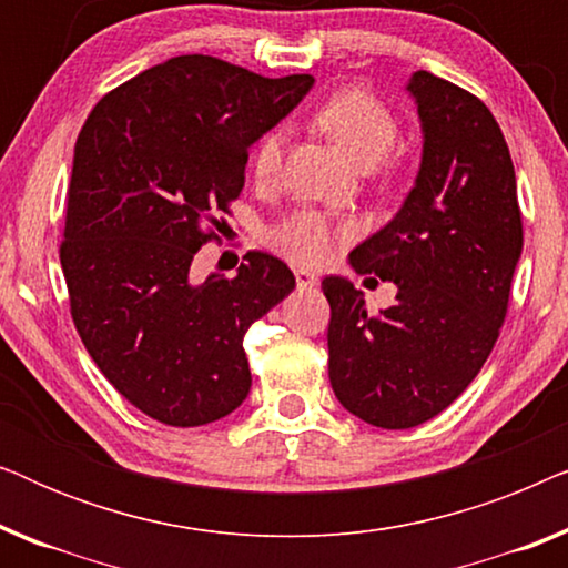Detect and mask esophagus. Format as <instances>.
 <instances>
[{
    "mask_svg": "<svg viewBox=\"0 0 568 568\" xmlns=\"http://www.w3.org/2000/svg\"><path fill=\"white\" fill-rule=\"evenodd\" d=\"M294 278H297L300 290H313V286H317V282H321L317 274H313V271H307V268L294 271Z\"/></svg>",
    "mask_w": 568,
    "mask_h": 568,
    "instance_id": "1",
    "label": "esophagus"
}]
</instances>
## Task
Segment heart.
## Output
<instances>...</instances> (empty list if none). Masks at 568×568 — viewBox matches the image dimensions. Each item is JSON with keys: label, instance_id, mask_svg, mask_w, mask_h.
<instances>
[{"label": "heart", "instance_id": "b5f03b06", "mask_svg": "<svg viewBox=\"0 0 568 568\" xmlns=\"http://www.w3.org/2000/svg\"><path fill=\"white\" fill-rule=\"evenodd\" d=\"M315 123L331 134L356 165L372 168L398 142L400 126L395 113L367 90L346 88L325 98L315 111ZM286 131L271 129L258 136L251 150V170L255 183L271 185L282 173ZM354 235V224L336 216L302 206L271 224L266 243L282 258L297 266H323L336 247Z\"/></svg>", "mask_w": 568, "mask_h": 568}]
</instances>
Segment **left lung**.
<instances>
[{"label":"left lung","instance_id":"1","mask_svg":"<svg viewBox=\"0 0 568 568\" xmlns=\"http://www.w3.org/2000/svg\"><path fill=\"white\" fill-rule=\"evenodd\" d=\"M408 90L424 129L422 170L393 222L352 253L359 274L398 286L395 305L369 313L352 282L323 278L331 387L379 429L429 422L473 383L499 338L523 253L515 165L484 100L429 72Z\"/></svg>","mask_w":568,"mask_h":568}]
</instances>
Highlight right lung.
I'll return each instance as SVG.
<instances>
[{"label":"right lung","instance_id":"1","mask_svg":"<svg viewBox=\"0 0 568 568\" xmlns=\"http://www.w3.org/2000/svg\"><path fill=\"white\" fill-rule=\"evenodd\" d=\"M313 88L204 53L175 57L108 92L77 136L59 258L92 362L144 416L204 426L251 393L243 336L294 290L274 255L196 284L245 185L247 150Z\"/></svg>","mask_w":568,"mask_h":568}]
</instances>
